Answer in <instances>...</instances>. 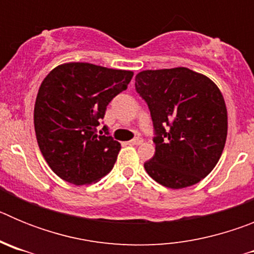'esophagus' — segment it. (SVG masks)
<instances>
[{
	"label": "esophagus",
	"mask_w": 254,
	"mask_h": 254,
	"mask_svg": "<svg viewBox=\"0 0 254 254\" xmlns=\"http://www.w3.org/2000/svg\"><path fill=\"white\" fill-rule=\"evenodd\" d=\"M143 142V140L141 137H136L133 140L128 141V145H132V146H136V145H141Z\"/></svg>",
	"instance_id": "esophagus-1"
}]
</instances>
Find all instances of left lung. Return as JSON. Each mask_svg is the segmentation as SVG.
I'll use <instances>...</instances> for the list:
<instances>
[{
	"instance_id": "left-lung-1",
	"label": "left lung",
	"mask_w": 254,
	"mask_h": 254,
	"mask_svg": "<svg viewBox=\"0 0 254 254\" xmlns=\"http://www.w3.org/2000/svg\"><path fill=\"white\" fill-rule=\"evenodd\" d=\"M134 80L156 133L154 156L143 164L147 174L173 190L202 181L219 161L228 134V111L217 85L187 67L145 69Z\"/></svg>"
}]
</instances>
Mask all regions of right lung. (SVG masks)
<instances>
[{
	"label": "right lung",
	"instance_id": "1",
	"mask_svg": "<svg viewBox=\"0 0 254 254\" xmlns=\"http://www.w3.org/2000/svg\"><path fill=\"white\" fill-rule=\"evenodd\" d=\"M133 72L68 62L44 77L34 105L40 152L55 174L71 185H91L111 172L121 143L98 133L107 105L127 89Z\"/></svg>",
	"mask_w": 254,
	"mask_h": 254
}]
</instances>
